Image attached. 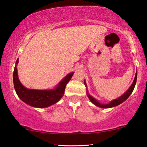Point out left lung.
<instances>
[{
  "instance_id": "1",
  "label": "left lung",
  "mask_w": 147,
  "mask_h": 147,
  "mask_svg": "<svg viewBox=\"0 0 147 147\" xmlns=\"http://www.w3.org/2000/svg\"><path fill=\"white\" fill-rule=\"evenodd\" d=\"M136 79H137V72H136V73L134 80L132 84H131V86L129 87V88L128 89V90L126 91V92L124 93V94L121 96H120L119 98H117V99H115L114 100H112L111 102L107 104V105H103V104H100L97 100H96L95 98H93L92 96H90V94H89V93L87 92V96H88L89 99H90V101L92 102L94 104V105H95L96 106H97V107H98L103 108V109H107V108H111V107H116V106L120 105V104L123 102L124 101H125V100H127L128 98H129V96L131 95V94L133 92L136 83ZM84 83H85V85H86V83H85V81L84 82ZM86 86H87V85H86Z\"/></svg>"
}]
</instances>
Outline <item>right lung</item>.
Masks as SVG:
<instances>
[{"instance_id":"1","label":"right lung","mask_w":147,"mask_h":147,"mask_svg":"<svg viewBox=\"0 0 147 147\" xmlns=\"http://www.w3.org/2000/svg\"><path fill=\"white\" fill-rule=\"evenodd\" d=\"M19 60H17L13 71V84L15 90L24 102L36 108H45L53 105L60 100L64 96L66 85L69 82L74 72H70L59 83L53 90H40L28 89L20 83L18 75L17 64Z\"/></svg>"}]
</instances>
